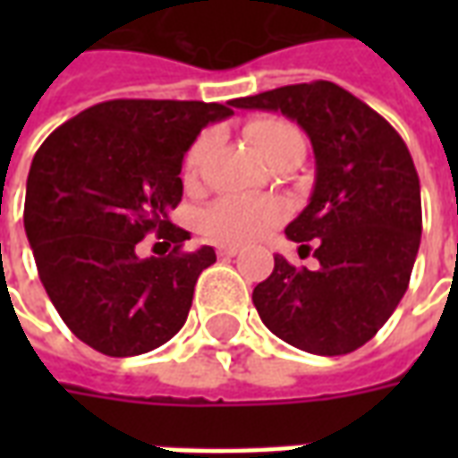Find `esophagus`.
I'll use <instances>...</instances> for the list:
<instances>
[{"mask_svg": "<svg viewBox=\"0 0 458 458\" xmlns=\"http://www.w3.org/2000/svg\"><path fill=\"white\" fill-rule=\"evenodd\" d=\"M238 252H240L238 245H220V248H218L220 258H235Z\"/></svg>", "mask_w": 458, "mask_h": 458, "instance_id": "esophagus-1", "label": "esophagus"}]
</instances>
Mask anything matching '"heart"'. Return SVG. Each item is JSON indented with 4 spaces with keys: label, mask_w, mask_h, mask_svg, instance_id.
Masks as SVG:
<instances>
[{
    "label": "heart",
    "mask_w": 458,
    "mask_h": 458,
    "mask_svg": "<svg viewBox=\"0 0 458 458\" xmlns=\"http://www.w3.org/2000/svg\"><path fill=\"white\" fill-rule=\"evenodd\" d=\"M248 140L252 149L262 159L272 161L287 157L292 151L304 149V140L297 127L277 117H265L248 124ZM210 147L208 134H200L191 144V149L183 157V176L191 179L200 166V159L206 157ZM287 216L284 203L277 199H252V196H223L213 200L208 208L200 213V228L206 235L220 242H250L262 238L265 233L277 225Z\"/></svg>",
    "instance_id": "b5f03b06"
}]
</instances>
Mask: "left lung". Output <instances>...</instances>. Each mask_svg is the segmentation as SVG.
I'll return each mask as SVG.
<instances>
[{"mask_svg":"<svg viewBox=\"0 0 458 458\" xmlns=\"http://www.w3.org/2000/svg\"><path fill=\"white\" fill-rule=\"evenodd\" d=\"M282 113L307 131L317 179L287 238L314 245L317 269L275 255L252 292L262 324L294 348L345 355L368 344L407 292L422 235L420 176L403 137L363 100L328 81L233 100ZM314 239V243H309Z\"/></svg>","mask_w":458,"mask_h":458,"instance_id":"8db88e82","label":"left lung"}]
</instances>
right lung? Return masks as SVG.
<instances>
[{"label":"right lung","mask_w":458,"mask_h":458,"mask_svg":"<svg viewBox=\"0 0 458 458\" xmlns=\"http://www.w3.org/2000/svg\"><path fill=\"white\" fill-rule=\"evenodd\" d=\"M230 107L233 100H107L64 122L36 151L26 238L55 311L95 351L147 353L186 324L216 250L183 252L191 235L169 210L183 196V154ZM151 232L174 250L141 260L136 245Z\"/></svg>","instance_id":"obj_1"}]
</instances>
